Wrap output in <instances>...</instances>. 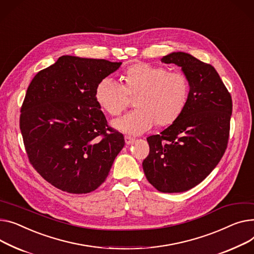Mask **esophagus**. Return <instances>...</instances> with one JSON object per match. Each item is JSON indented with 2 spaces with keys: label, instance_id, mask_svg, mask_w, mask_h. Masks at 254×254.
Wrapping results in <instances>:
<instances>
[{
  "label": "esophagus",
  "instance_id": "1",
  "mask_svg": "<svg viewBox=\"0 0 254 254\" xmlns=\"http://www.w3.org/2000/svg\"><path fill=\"white\" fill-rule=\"evenodd\" d=\"M125 141H126V144H127V145H130V144H132V143L134 142V139L131 138V137H129V136H126V137H125Z\"/></svg>",
  "mask_w": 254,
  "mask_h": 254
}]
</instances>
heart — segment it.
<instances>
[{
	"mask_svg": "<svg viewBox=\"0 0 254 254\" xmlns=\"http://www.w3.org/2000/svg\"><path fill=\"white\" fill-rule=\"evenodd\" d=\"M125 86L104 77L95 89L99 106L112 116L120 115L127 105V95L136 97L137 108L112 122L117 130L128 134H141L155 124L174 123L184 110L189 98L188 77L181 71H168L166 67L137 63L125 72Z\"/></svg>",
	"mask_w": 254,
	"mask_h": 254,
	"instance_id": "b5f03b06",
	"label": "heart"
}]
</instances>
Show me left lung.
I'll list each match as a JSON object with an SVG mask.
<instances>
[{
	"label": "left lung",
	"mask_w": 254,
	"mask_h": 254,
	"mask_svg": "<svg viewBox=\"0 0 254 254\" xmlns=\"http://www.w3.org/2000/svg\"><path fill=\"white\" fill-rule=\"evenodd\" d=\"M161 61L181 67L189 80V98L170 127L147 138L150 152L143 170L158 191L180 193L203 181L223 157L229 140L232 98L210 64L185 52H173Z\"/></svg>",
	"instance_id": "1"
}]
</instances>
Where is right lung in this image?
<instances>
[{"label":"right lung","mask_w":254,"mask_h":254,"mask_svg":"<svg viewBox=\"0 0 254 254\" xmlns=\"http://www.w3.org/2000/svg\"><path fill=\"white\" fill-rule=\"evenodd\" d=\"M122 62L65 55L32 78L20 130L30 163L54 187L72 194L96 190L125 146L95 99L98 82Z\"/></svg>","instance_id":"add662e5"}]
</instances>
